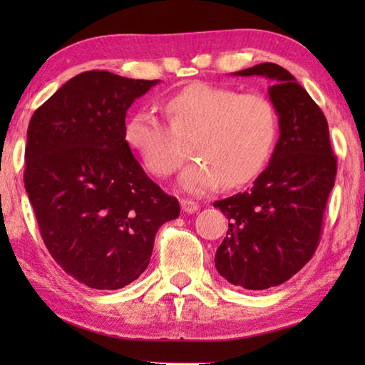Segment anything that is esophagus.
I'll return each mask as SVG.
<instances>
[{"label":"esophagus","instance_id":"34e87169","mask_svg":"<svg viewBox=\"0 0 365 365\" xmlns=\"http://www.w3.org/2000/svg\"><path fill=\"white\" fill-rule=\"evenodd\" d=\"M180 206H182L185 214H193V212L197 211V209H200V206H197V202H195L193 200H182L180 201Z\"/></svg>","mask_w":365,"mask_h":365}]
</instances>
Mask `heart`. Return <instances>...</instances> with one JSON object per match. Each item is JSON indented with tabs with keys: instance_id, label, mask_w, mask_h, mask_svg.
I'll list each match as a JSON object with an SVG mask.
<instances>
[{
	"instance_id": "b5f03b06",
	"label": "heart",
	"mask_w": 365,
	"mask_h": 365,
	"mask_svg": "<svg viewBox=\"0 0 365 365\" xmlns=\"http://www.w3.org/2000/svg\"><path fill=\"white\" fill-rule=\"evenodd\" d=\"M170 125L154 110L141 108L123 127L127 145L143 160L148 172L169 177L180 168L193 137L195 159L180 175V187L205 195L224 182L238 187L264 169L277 137V113L267 98L240 93L225 86L193 83L164 103Z\"/></svg>"
}]
</instances>
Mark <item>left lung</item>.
Wrapping results in <instances>:
<instances>
[{
	"label": "left lung",
	"instance_id": "obj_1",
	"mask_svg": "<svg viewBox=\"0 0 365 365\" xmlns=\"http://www.w3.org/2000/svg\"><path fill=\"white\" fill-rule=\"evenodd\" d=\"M233 76L270 80L280 137L248 191L214 202L228 219L214 261L232 285L267 289L292 279L317 250L336 158L324 113L287 69L262 63Z\"/></svg>",
	"mask_w": 365,
	"mask_h": 365
}]
</instances>
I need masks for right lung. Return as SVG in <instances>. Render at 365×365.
Masks as SVG:
<instances>
[{"mask_svg":"<svg viewBox=\"0 0 365 365\" xmlns=\"http://www.w3.org/2000/svg\"><path fill=\"white\" fill-rule=\"evenodd\" d=\"M159 80L82 72L35 110L24 183L49 255L77 282L119 289L150 264L159 227L180 214L123 138L125 115Z\"/></svg>","mask_w":365,"mask_h":365,"instance_id":"obj_1","label":"right lung"}]
</instances>
